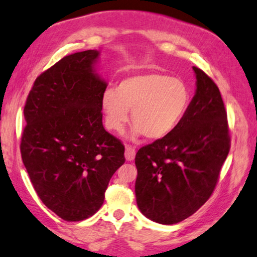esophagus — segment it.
Returning <instances> with one entry per match:
<instances>
[{"instance_id":"esophagus-1","label":"esophagus","mask_w":257,"mask_h":257,"mask_svg":"<svg viewBox=\"0 0 257 257\" xmlns=\"http://www.w3.org/2000/svg\"><path fill=\"white\" fill-rule=\"evenodd\" d=\"M136 149L133 147L126 145L125 146V159L127 161H132L134 158H136Z\"/></svg>"}]
</instances>
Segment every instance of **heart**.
<instances>
[{"mask_svg":"<svg viewBox=\"0 0 257 257\" xmlns=\"http://www.w3.org/2000/svg\"><path fill=\"white\" fill-rule=\"evenodd\" d=\"M190 102L191 92L184 81L158 72H145L121 79L115 91H105L101 108L110 131L123 132L130 118L128 109H132V137L145 136L150 141H159L175 131Z\"/></svg>","mask_w":257,"mask_h":257,"instance_id":"heart-1","label":"heart"}]
</instances>
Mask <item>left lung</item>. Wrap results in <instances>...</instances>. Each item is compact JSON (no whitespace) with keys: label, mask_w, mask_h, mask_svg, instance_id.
I'll use <instances>...</instances> for the list:
<instances>
[{"label":"left lung","mask_w":257,"mask_h":257,"mask_svg":"<svg viewBox=\"0 0 257 257\" xmlns=\"http://www.w3.org/2000/svg\"><path fill=\"white\" fill-rule=\"evenodd\" d=\"M193 70L196 89L182 121L136 156L138 208L161 224L183 221L208 201L230 149L219 88L199 67Z\"/></svg>","instance_id":"obj_1"}]
</instances>
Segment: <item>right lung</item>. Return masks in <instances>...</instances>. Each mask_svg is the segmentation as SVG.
Wrapping results in <instances>:
<instances>
[{
	"instance_id": "add662e5",
	"label": "right lung",
	"mask_w": 257,
	"mask_h": 257,
	"mask_svg": "<svg viewBox=\"0 0 257 257\" xmlns=\"http://www.w3.org/2000/svg\"><path fill=\"white\" fill-rule=\"evenodd\" d=\"M100 53L63 57L36 79L24 109L21 157L43 203L66 221L99 210L124 146L102 125L107 82L97 73Z\"/></svg>"
}]
</instances>
